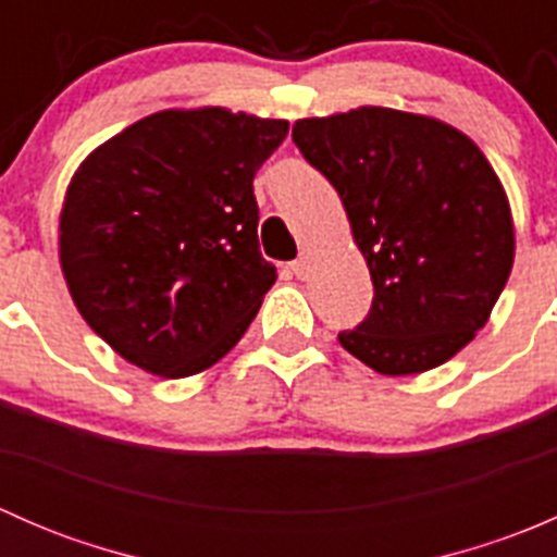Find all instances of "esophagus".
I'll use <instances>...</instances> for the list:
<instances>
[{
	"label": "esophagus",
	"instance_id": "esophagus-1",
	"mask_svg": "<svg viewBox=\"0 0 557 557\" xmlns=\"http://www.w3.org/2000/svg\"><path fill=\"white\" fill-rule=\"evenodd\" d=\"M290 269H294V274H296V277H301V280H305L307 277V274H310V258H299V261H294V263H290Z\"/></svg>",
	"mask_w": 557,
	"mask_h": 557
}]
</instances>
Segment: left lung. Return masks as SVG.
I'll return each instance as SVG.
<instances>
[{
  "mask_svg": "<svg viewBox=\"0 0 557 557\" xmlns=\"http://www.w3.org/2000/svg\"><path fill=\"white\" fill-rule=\"evenodd\" d=\"M294 143L339 194L374 283L342 347L385 377L450 361L515 263L512 207L485 153L440 117L372 104L301 117Z\"/></svg>",
  "mask_w": 557,
  "mask_h": 557,
  "instance_id": "1",
  "label": "left lung"
}]
</instances>
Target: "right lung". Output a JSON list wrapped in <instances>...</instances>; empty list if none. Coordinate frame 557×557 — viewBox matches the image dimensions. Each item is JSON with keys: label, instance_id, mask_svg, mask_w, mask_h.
Masks as SVG:
<instances>
[{"label": "right lung", "instance_id": "add662e5", "mask_svg": "<svg viewBox=\"0 0 557 557\" xmlns=\"http://www.w3.org/2000/svg\"><path fill=\"white\" fill-rule=\"evenodd\" d=\"M288 121L172 107L81 161L59 215V263L88 325L164 380L221 361L258 314L274 267L258 250L252 177Z\"/></svg>", "mask_w": 557, "mask_h": 557}]
</instances>
